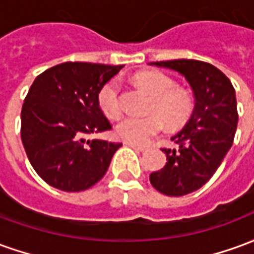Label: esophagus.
<instances>
[{"label": "esophagus", "instance_id": "esophagus-1", "mask_svg": "<svg viewBox=\"0 0 254 254\" xmlns=\"http://www.w3.org/2000/svg\"><path fill=\"white\" fill-rule=\"evenodd\" d=\"M129 147H132L133 149H136V151H138V152H144V151H147V148L145 147H141V145H136V144H127Z\"/></svg>", "mask_w": 254, "mask_h": 254}]
</instances>
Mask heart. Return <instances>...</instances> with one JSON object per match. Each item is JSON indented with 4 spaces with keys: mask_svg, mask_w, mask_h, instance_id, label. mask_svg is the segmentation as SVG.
<instances>
[{
    "mask_svg": "<svg viewBox=\"0 0 254 254\" xmlns=\"http://www.w3.org/2000/svg\"><path fill=\"white\" fill-rule=\"evenodd\" d=\"M143 88L154 95L148 116H127L117 125L118 137L129 144L144 145L162 133L165 121L171 127L184 125L189 120L193 109L190 96L177 89L169 76L159 72H145L136 76ZM98 103L109 118H118L122 114L121 85L118 80H110L100 88Z\"/></svg>",
    "mask_w": 254,
    "mask_h": 254,
    "instance_id": "b5f03b06",
    "label": "heart"
}]
</instances>
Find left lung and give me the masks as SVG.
I'll return each instance as SVG.
<instances>
[{
	"label": "left lung",
	"instance_id": "8db88e82",
	"mask_svg": "<svg viewBox=\"0 0 254 254\" xmlns=\"http://www.w3.org/2000/svg\"><path fill=\"white\" fill-rule=\"evenodd\" d=\"M151 64L185 76L196 99L190 120L171 138L178 148H163L167 163L149 176L151 185L160 193L185 196L211 180L233 145L238 124L235 89L223 72L204 61Z\"/></svg>",
	"mask_w": 254,
	"mask_h": 254
}]
</instances>
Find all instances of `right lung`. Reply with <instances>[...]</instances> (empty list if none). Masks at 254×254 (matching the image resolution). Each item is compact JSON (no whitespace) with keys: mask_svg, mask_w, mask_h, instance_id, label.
<instances>
[{"mask_svg":"<svg viewBox=\"0 0 254 254\" xmlns=\"http://www.w3.org/2000/svg\"><path fill=\"white\" fill-rule=\"evenodd\" d=\"M122 66L64 63L41 73L21 107V141L42 180L64 191H80L103 178L122 144L87 140L111 129L98 94Z\"/></svg>","mask_w":254,"mask_h":254,"instance_id":"obj_1","label":"right lung"}]
</instances>
